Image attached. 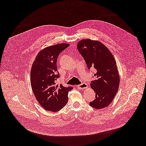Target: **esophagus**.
<instances>
[{"label":"esophagus","mask_w":146,"mask_h":146,"mask_svg":"<svg viewBox=\"0 0 146 146\" xmlns=\"http://www.w3.org/2000/svg\"><path fill=\"white\" fill-rule=\"evenodd\" d=\"M88 87V85L85 83H83L80 84V85H78V88L79 89H85Z\"/></svg>","instance_id":"esophagus-1"}]
</instances>
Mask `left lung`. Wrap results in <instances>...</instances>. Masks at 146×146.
I'll return each instance as SVG.
<instances>
[{
	"label": "left lung",
	"mask_w": 146,
	"mask_h": 146,
	"mask_svg": "<svg viewBox=\"0 0 146 146\" xmlns=\"http://www.w3.org/2000/svg\"><path fill=\"white\" fill-rule=\"evenodd\" d=\"M77 48L88 69L94 68V80L90 86L96 92V99L89 105L96 109L107 107L113 100L120 84L116 61L111 52L102 42L83 39L78 42Z\"/></svg>",
	"instance_id": "obj_1"
}]
</instances>
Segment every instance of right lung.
<instances>
[{"mask_svg": "<svg viewBox=\"0 0 146 146\" xmlns=\"http://www.w3.org/2000/svg\"><path fill=\"white\" fill-rule=\"evenodd\" d=\"M70 44H58L45 48L39 52L33 63L30 76L32 90L36 100L45 110L57 112L67 104L68 92L72 86L56 85L60 78L57 67L60 53Z\"/></svg>", "mask_w": 146, "mask_h": 146, "instance_id": "add662e5", "label": "right lung"}]
</instances>
